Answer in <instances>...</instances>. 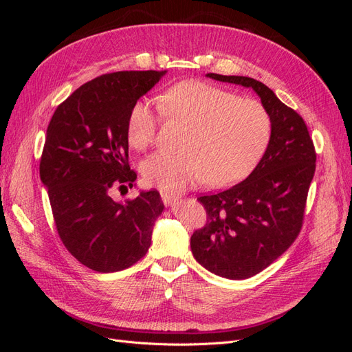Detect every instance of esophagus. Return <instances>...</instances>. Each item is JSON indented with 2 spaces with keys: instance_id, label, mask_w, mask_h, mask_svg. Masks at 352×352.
Returning a JSON list of instances; mask_svg holds the SVG:
<instances>
[{
  "instance_id": "obj_1",
  "label": "esophagus",
  "mask_w": 352,
  "mask_h": 352,
  "mask_svg": "<svg viewBox=\"0 0 352 352\" xmlns=\"http://www.w3.org/2000/svg\"><path fill=\"white\" fill-rule=\"evenodd\" d=\"M162 199H163V202L166 206H173L175 202L179 199V197H176V195H173V194H167V192H162Z\"/></svg>"
}]
</instances>
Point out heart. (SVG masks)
Returning <instances> with one entry per match:
<instances>
[{
    "label": "heart",
    "instance_id": "heart-1",
    "mask_svg": "<svg viewBox=\"0 0 352 352\" xmlns=\"http://www.w3.org/2000/svg\"><path fill=\"white\" fill-rule=\"evenodd\" d=\"M167 119L189 127L182 145L185 154H154L141 164L145 182L164 190H184L206 182L229 186L248 176L260 162L272 135V117L252 98L212 85L186 80L158 100ZM157 132V117L145 100L135 102L127 117V142L146 150Z\"/></svg>",
    "mask_w": 352,
    "mask_h": 352
}]
</instances>
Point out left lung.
<instances>
[{
	"label": "left lung",
	"instance_id": "1",
	"mask_svg": "<svg viewBox=\"0 0 352 352\" xmlns=\"http://www.w3.org/2000/svg\"><path fill=\"white\" fill-rule=\"evenodd\" d=\"M207 78L252 88L272 117L270 141L257 167L241 184L198 198L207 225L190 236L202 267L226 279H248L279 258L300 233L316 151L302 117L264 83L216 73Z\"/></svg>",
	"mask_w": 352,
	"mask_h": 352
}]
</instances>
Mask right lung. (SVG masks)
<instances>
[{"mask_svg": "<svg viewBox=\"0 0 352 352\" xmlns=\"http://www.w3.org/2000/svg\"><path fill=\"white\" fill-rule=\"evenodd\" d=\"M167 72H116L82 85L48 124L39 176L48 189L58 235L87 267L111 273L131 267L151 245L164 210L155 189L117 202L113 186H133L126 126L135 102Z\"/></svg>", "mask_w": 352, "mask_h": 352, "instance_id": "right-lung-1", "label": "right lung"}]
</instances>
